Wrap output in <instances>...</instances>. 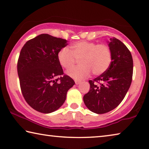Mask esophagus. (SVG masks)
I'll list each match as a JSON object with an SVG mask.
<instances>
[{"mask_svg":"<svg viewBox=\"0 0 149 149\" xmlns=\"http://www.w3.org/2000/svg\"><path fill=\"white\" fill-rule=\"evenodd\" d=\"M75 84H76V85H78V84H80L81 81L79 80H75Z\"/></svg>","mask_w":149,"mask_h":149,"instance_id":"esophagus-1","label":"esophagus"}]
</instances>
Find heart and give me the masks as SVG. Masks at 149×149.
I'll return each mask as SVG.
<instances>
[{"label":"heart","mask_w":149,"mask_h":149,"mask_svg":"<svg viewBox=\"0 0 149 149\" xmlns=\"http://www.w3.org/2000/svg\"><path fill=\"white\" fill-rule=\"evenodd\" d=\"M63 47L57 54L60 64L69 69L79 60L80 64L67 72L69 76L75 79H81L89 76L91 72L100 75L108 69L112 62V52L105 44L81 41L74 42L70 47Z\"/></svg>","instance_id":"b5f03b06"}]
</instances>
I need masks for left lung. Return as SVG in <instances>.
<instances>
[{"label": "left lung", "instance_id": "1", "mask_svg": "<svg viewBox=\"0 0 149 149\" xmlns=\"http://www.w3.org/2000/svg\"><path fill=\"white\" fill-rule=\"evenodd\" d=\"M112 62L108 69L99 77L89 80L90 90L84 96L86 107L96 114H104L119 105L132 84L133 62L127 47L115 37L108 44Z\"/></svg>", "mask_w": 149, "mask_h": 149}]
</instances>
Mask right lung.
<instances>
[{"label":"right lung","instance_id":"add662e5","mask_svg":"<svg viewBox=\"0 0 149 149\" xmlns=\"http://www.w3.org/2000/svg\"><path fill=\"white\" fill-rule=\"evenodd\" d=\"M67 42L41 34L27 41L20 51L17 70L22 95L27 104L39 112L49 114L58 109L75 84L64 74L57 58Z\"/></svg>","mask_w":149,"mask_h":149}]
</instances>
